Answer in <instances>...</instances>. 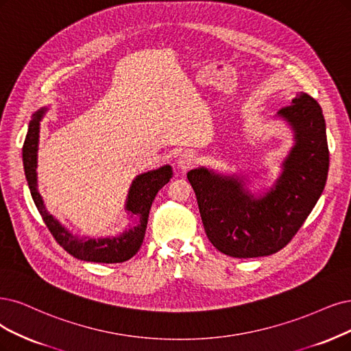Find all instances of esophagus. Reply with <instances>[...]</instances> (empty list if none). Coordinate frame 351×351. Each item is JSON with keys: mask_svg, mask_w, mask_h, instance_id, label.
I'll return each instance as SVG.
<instances>
[{"mask_svg": "<svg viewBox=\"0 0 351 351\" xmlns=\"http://www.w3.org/2000/svg\"><path fill=\"white\" fill-rule=\"evenodd\" d=\"M195 163H197V156L191 152H185L178 158L176 167L180 169L182 172H186L191 167L195 166Z\"/></svg>", "mask_w": 351, "mask_h": 351, "instance_id": "esophagus-1", "label": "esophagus"}]
</instances>
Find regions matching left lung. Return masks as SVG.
Here are the masks:
<instances>
[{"instance_id": "8db88e82", "label": "left lung", "mask_w": 351, "mask_h": 351, "mask_svg": "<svg viewBox=\"0 0 351 351\" xmlns=\"http://www.w3.org/2000/svg\"><path fill=\"white\" fill-rule=\"evenodd\" d=\"M276 119L291 127L293 146L275 184L265 192H252L247 176L218 173L205 166L186 175L206 237L227 256L261 257L283 249L326 186L330 153L319 104L305 93L296 94Z\"/></svg>"}]
</instances>
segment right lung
Wrapping results in <instances>:
<instances>
[{
  "label": "right lung",
  "mask_w": 351,
  "mask_h": 351,
  "mask_svg": "<svg viewBox=\"0 0 351 351\" xmlns=\"http://www.w3.org/2000/svg\"><path fill=\"white\" fill-rule=\"evenodd\" d=\"M47 111V107L37 110L29 124V132L23 146V165L25 179L32 192V198L40 213L45 224L51 236L73 257L84 262L95 263H121L132 258L140 249L146 234L149 211L158 192L171 180L173 172L171 165L160 166L154 171L137 175L128 189L125 199V211L132 223L121 234L114 237L89 239L80 237L62 226L45 206L43 198L37 189V150L40 137V121Z\"/></svg>",
  "instance_id": "add662e5"
}]
</instances>
